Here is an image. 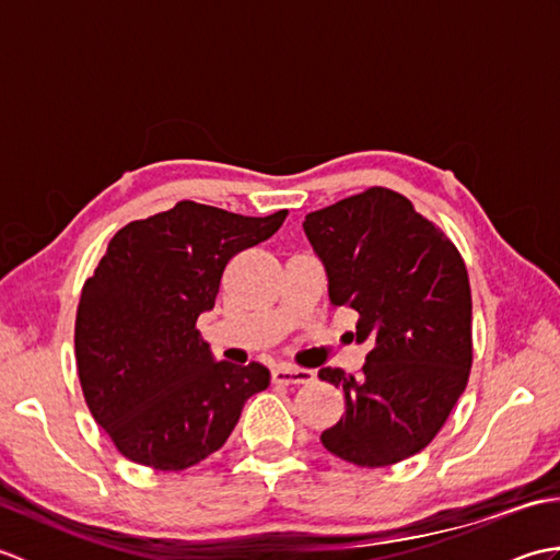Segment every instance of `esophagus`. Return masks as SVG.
<instances>
[{"instance_id": "34e87169", "label": "esophagus", "mask_w": 560, "mask_h": 560, "mask_svg": "<svg viewBox=\"0 0 560 560\" xmlns=\"http://www.w3.org/2000/svg\"><path fill=\"white\" fill-rule=\"evenodd\" d=\"M271 380L279 385H311L315 380L313 371L305 368H291V365H277L271 371Z\"/></svg>"}]
</instances>
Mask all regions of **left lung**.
<instances>
[{"label":"left lung","instance_id":"8db88e82","mask_svg":"<svg viewBox=\"0 0 560 560\" xmlns=\"http://www.w3.org/2000/svg\"><path fill=\"white\" fill-rule=\"evenodd\" d=\"M303 231L323 261L329 303L359 313L368 343L361 375L323 368L343 392V416L319 435L359 467L421 452L443 428L471 368V291L457 247L385 187L307 213Z\"/></svg>","mask_w":560,"mask_h":560}]
</instances>
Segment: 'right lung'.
<instances>
[{
	"instance_id": "right-lung-1",
	"label": "right lung",
	"mask_w": 560,
	"mask_h": 560,
	"mask_svg": "<svg viewBox=\"0 0 560 560\" xmlns=\"http://www.w3.org/2000/svg\"><path fill=\"white\" fill-rule=\"evenodd\" d=\"M287 209L241 217L197 201L115 233L77 311V368L93 419L127 459L180 471L223 447L245 401L269 387L259 363L217 361L197 317L231 257L265 243Z\"/></svg>"
}]
</instances>
